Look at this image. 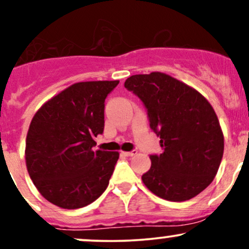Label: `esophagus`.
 <instances>
[{
	"mask_svg": "<svg viewBox=\"0 0 249 249\" xmlns=\"http://www.w3.org/2000/svg\"><path fill=\"white\" fill-rule=\"evenodd\" d=\"M137 153H138L137 151H130V152H122V154H124V156H126V157H133V156H136Z\"/></svg>",
	"mask_w": 249,
	"mask_h": 249,
	"instance_id": "obj_1",
	"label": "esophagus"
}]
</instances>
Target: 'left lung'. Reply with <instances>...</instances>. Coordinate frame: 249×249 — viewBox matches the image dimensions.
Returning <instances> with one entry per match:
<instances>
[{
  "mask_svg": "<svg viewBox=\"0 0 249 249\" xmlns=\"http://www.w3.org/2000/svg\"><path fill=\"white\" fill-rule=\"evenodd\" d=\"M147 108L150 127L162 153L151 156L144 185L168 201H186L213 181L224 154V133L215 111L196 89L167 75H133L125 81Z\"/></svg>",
  "mask_w": 249,
  "mask_h": 249,
  "instance_id": "left-lung-1",
  "label": "left lung"
}]
</instances>
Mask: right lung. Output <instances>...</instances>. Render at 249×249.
Segmentation results:
<instances>
[{
    "label": "right lung",
    "mask_w": 249,
    "mask_h": 249,
    "mask_svg": "<svg viewBox=\"0 0 249 249\" xmlns=\"http://www.w3.org/2000/svg\"><path fill=\"white\" fill-rule=\"evenodd\" d=\"M119 81L79 82L51 97L33 117L25 165L48 201L65 210L87 206L107 190L117 151H93L104 130V102Z\"/></svg>",
    "instance_id": "obj_1"
}]
</instances>
